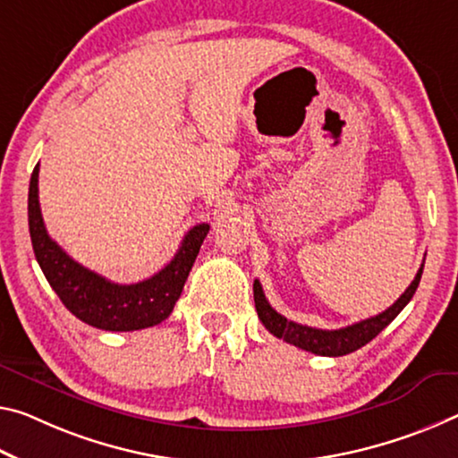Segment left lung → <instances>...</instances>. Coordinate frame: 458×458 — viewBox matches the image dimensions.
<instances>
[{
    "instance_id": "obj_1",
    "label": "left lung",
    "mask_w": 458,
    "mask_h": 458,
    "mask_svg": "<svg viewBox=\"0 0 458 458\" xmlns=\"http://www.w3.org/2000/svg\"><path fill=\"white\" fill-rule=\"evenodd\" d=\"M422 271H424V265L420 267V271L410 283V287L399 295V300L394 303V306L387 308L386 311H381V314L367 318V320H360L357 324L346 326V328H340V330H318V328H310V326H301L297 322L287 320L285 316L277 314V311L271 308V303L267 301L263 287H260V283L257 279H255V285H252V292H255V308H257L259 320L263 322L265 328L271 332L273 336L283 338L285 343L293 344L297 348H303V351L308 352L320 354V357H343V354L359 351L360 346L371 343L377 334H379L383 328H387V326L395 320L399 311L408 306L413 293H416L420 279H422Z\"/></svg>"
}]
</instances>
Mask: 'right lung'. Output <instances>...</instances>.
Wrapping results in <instances>:
<instances>
[{
  "label": "right lung",
  "mask_w": 458,
  "mask_h": 458,
  "mask_svg": "<svg viewBox=\"0 0 458 458\" xmlns=\"http://www.w3.org/2000/svg\"><path fill=\"white\" fill-rule=\"evenodd\" d=\"M38 171L36 165L28 191V226L36 260L64 308L93 328L110 332L142 330L166 320L183 292L209 224H198L187 232L177 255L150 279L120 285L79 265L48 236L38 203Z\"/></svg>",
  "instance_id": "add662e5"
}]
</instances>
